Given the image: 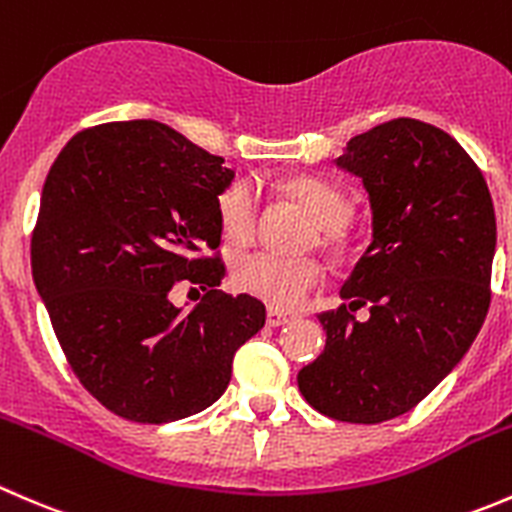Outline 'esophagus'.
<instances>
[{
	"mask_svg": "<svg viewBox=\"0 0 512 512\" xmlns=\"http://www.w3.org/2000/svg\"><path fill=\"white\" fill-rule=\"evenodd\" d=\"M288 321H293L291 313H283V311H278V308H268L266 311V323L271 328L283 326V323H288Z\"/></svg>",
	"mask_w": 512,
	"mask_h": 512,
	"instance_id": "obj_1",
	"label": "esophagus"
}]
</instances>
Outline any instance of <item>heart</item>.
Listing matches in <instances>:
<instances>
[{
    "label": "heart",
    "mask_w": 512,
    "mask_h": 512,
    "mask_svg": "<svg viewBox=\"0 0 512 512\" xmlns=\"http://www.w3.org/2000/svg\"><path fill=\"white\" fill-rule=\"evenodd\" d=\"M286 191L316 224L313 244H318V249L333 258L351 254L346 224L353 216V201L341 189L316 176H293L286 181ZM216 211L226 239L239 246L254 239L258 229V194L251 181L241 179L226 186L216 201ZM323 276L326 271L321 261L311 256L288 258L271 251H251L234 261L236 288L276 308L303 306L321 286Z\"/></svg>",
    "instance_id": "obj_1"
}]
</instances>
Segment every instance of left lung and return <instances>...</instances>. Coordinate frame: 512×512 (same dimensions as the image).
<instances>
[{
	"instance_id": "obj_1",
	"label": "left lung",
	"mask_w": 512,
	"mask_h": 512,
	"mask_svg": "<svg viewBox=\"0 0 512 512\" xmlns=\"http://www.w3.org/2000/svg\"><path fill=\"white\" fill-rule=\"evenodd\" d=\"M338 166L361 176L373 244L318 313L326 348L298 371L323 416L383 423L416 408L478 336L490 306L495 211L483 171L438 126L391 119L348 141ZM368 305L361 324L350 313Z\"/></svg>"
}]
</instances>
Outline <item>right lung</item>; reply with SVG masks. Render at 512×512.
Wrapping results in <instances>:
<instances>
[{
    "instance_id": "1",
    "label": "right lung",
    "mask_w": 512,
    "mask_h": 512,
    "mask_svg": "<svg viewBox=\"0 0 512 512\" xmlns=\"http://www.w3.org/2000/svg\"><path fill=\"white\" fill-rule=\"evenodd\" d=\"M231 179L221 156L146 119L79 131L49 169L32 276L74 376L119 418L171 423L209 408L266 323L258 298L216 288V201ZM179 280L205 291L186 317L168 298Z\"/></svg>"
}]
</instances>
